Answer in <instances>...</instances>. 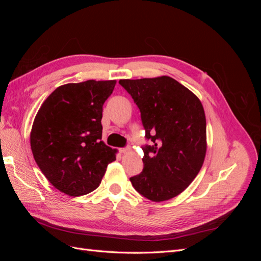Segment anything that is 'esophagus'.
<instances>
[{"label": "esophagus", "mask_w": 261, "mask_h": 261, "mask_svg": "<svg viewBox=\"0 0 261 261\" xmlns=\"http://www.w3.org/2000/svg\"><path fill=\"white\" fill-rule=\"evenodd\" d=\"M118 151H120L121 153H127L130 151V148L129 147H125V148H120L118 149Z\"/></svg>", "instance_id": "34e87169"}]
</instances>
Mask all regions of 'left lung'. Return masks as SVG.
Returning <instances> with one entry per match:
<instances>
[{"instance_id": "left-lung-1", "label": "left lung", "mask_w": 261, "mask_h": 261, "mask_svg": "<svg viewBox=\"0 0 261 261\" xmlns=\"http://www.w3.org/2000/svg\"><path fill=\"white\" fill-rule=\"evenodd\" d=\"M138 107L146 130L144 170L130 177L136 191L152 201L169 200L198 174L207 150L206 116L200 100L169 76L121 80Z\"/></svg>"}]
</instances>
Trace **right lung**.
I'll list each match as a JSON object with an SVG mask.
<instances>
[{"label":"right lung","mask_w":261,"mask_h":261,"mask_svg":"<svg viewBox=\"0 0 261 261\" xmlns=\"http://www.w3.org/2000/svg\"><path fill=\"white\" fill-rule=\"evenodd\" d=\"M116 81H87L60 86L35 117L30 146L50 183L69 196L96 189L116 150L102 141V107Z\"/></svg>","instance_id":"right-lung-1"}]
</instances>
